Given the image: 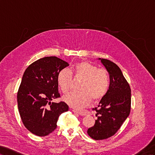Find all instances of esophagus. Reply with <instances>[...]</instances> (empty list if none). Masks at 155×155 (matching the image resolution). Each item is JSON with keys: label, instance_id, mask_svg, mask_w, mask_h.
Segmentation results:
<instances>
[{"label": "esophagus", "instance_id": "1", "mask_svg": "<svg viewBox=\"0 0 155 155\" xmlns=\"http://www.w3.org/2000/svg\"><path fill=\"white\" fill-rule=\"evenodd\" d=\"M73 111L79 114L80 115H82V116H86V115H87V114H89V112L88 111V110H84V109H81V110L74 109V110H73Z\"/></svg>", "mask_w": 155, "mask_h": 155}]
</instances>
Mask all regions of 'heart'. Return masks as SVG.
<instances>
[{
  "label": "heart",
  "mask_w": 155,
  "mask_h": 155,
  "mask_svg": "<svg viewBox=\"0 0 155 155\" xmlns=\"http://www.w3.org/2000/svg\"><path fill=\"white\" fill-rule=\"evenodd\" d=\"M75 78H82L78 92H73L63 97L67 104L74 108H82L88 105L91 99L100 100L104 97L110 86V76L108 71L86 61L77 63L73 70L63 69L58 73L57 82L63 94L71 89Z\"/></svg>",
  "instance_id": "obj_1"
}]
</instances>
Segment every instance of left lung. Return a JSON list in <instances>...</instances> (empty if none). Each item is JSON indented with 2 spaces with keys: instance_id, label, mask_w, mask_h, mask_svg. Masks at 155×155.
Returning a JSON list of instances; mask_svg holds the SVG:
<instances>
[{
  "instance_id": "1",
  "label": "left lung",
  "mask_w": 155,
  "mask_h": 155,
  "mask_svg": "<svg viewBox=\"0 0 155 155\" xmlns=\"http://www.w3.org/2000/svg\"><path fill=\"white\" fill-rule=\"evenodd\" d=\"M100 59L110 76V86L97 107V119L87 133L95 140H105L114 136L129 116L131 110V89L120 69L107 59Z\"/></svg>"
}]
</instances>
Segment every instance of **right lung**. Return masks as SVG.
Returning <instances> with one entry per match:
<instances>
[{
    "label": "right lung",
    "mask_w": 155,
    "mask_h": 155,
    "mask_svg": "<svg viewBox=\"0 0 155 155\" xmlns=\"http://www.w3.org/2000/svg\"><path fill=\"white\" fill-rule=\"evenodd\" d=\"M69 63L55 56L39 59L27 67L18 89V110L25 128L38 136H46L57 128L59 115L69 110L60 97L57 77Z\"/></svg>",
    "instance_id": "1"
}]
</instances>
